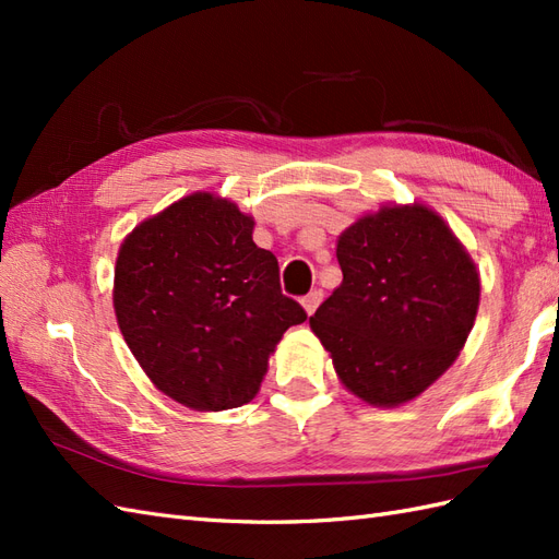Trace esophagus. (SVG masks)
<instances>
[{
  "instance_id": "obj_1",
  "label": "esophagus",
  "mask_w": 559,
  "mask_h": 559,
  "mask_svg": "<svg viewBox=\"0 0 559 559\" xmlns=\"http://www.w3.org/2000/svg\"><path fill=\"white\" fill-rule=\"evenodd\" d=\"M319 302H322V290H312V293H307L305 298H302L305 312H307V314H314V310L319 307Z\"/></svg>"
}]
</instances>
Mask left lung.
<instances>
[{"label":"left lung","instance_id":"obj_1","mask_svg":"<svg viewBox=\"0 0 559 559\" xmlns=\"http://www.w3.org/2000/svg\"><path fill=\"white\" fill-rule=\"evenodd\" d=\"M341 286L310 326L353 396L408 403L442 377L480 305V273L430 206L384 204L338 235Z\"/></svg>","mask_w":559,"mask_h":559}]
</instances>
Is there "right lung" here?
I'll list each match as a JSON object with an SVG mask.
<instances>
[{"instance_id":"1","label":"right lung","mask_w":559,"mask_h":559,"mask_svg":"<svg viewBox=\"0 0 559 559\" xmlns=\"http://www.w3.org/2000/svg\"><path fill=\"white\" fill-rule=\"evenodd\" d=\"M252 233L230 199L194 192L141 221L117 252L112 305L127 346L153 386L192 411L252 401L278 341L307 319Z\"/></svg>"}]
</instances>
